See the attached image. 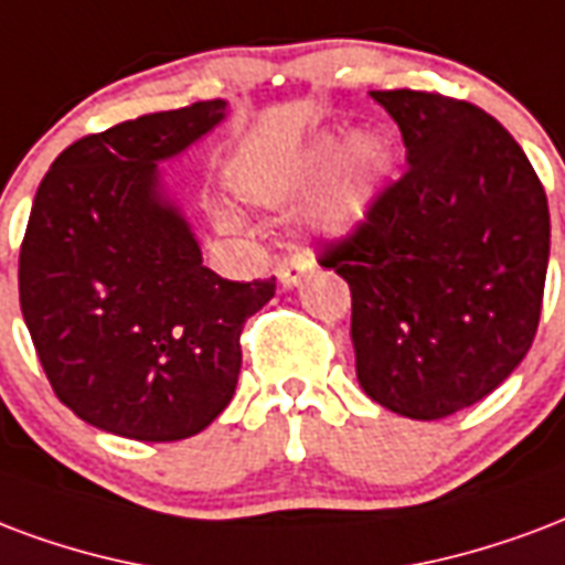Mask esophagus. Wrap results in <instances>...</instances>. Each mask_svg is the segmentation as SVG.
Masks as SVG:
<instances>
[{"label": "esophagus", "mask_w": 565, "mask_h": 565, "mask_svg": "<svg viewBox=\"0 0 565 565\" xmlns=\"http://www.w3.org/2000/svg\"><path fill=\"white\" fill-rule=\"evenodd\" d=\"M315 269V263L311 260H290V263H281L278 266V281H281V287H287V290H294V287H299V284L305 281V275Z\"/></svg>", "instance_id": "34e87169"}]
</instances>
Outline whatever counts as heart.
I'll return each mask as SVG.
<instances>
[{
	"label": "heart",
	"mask_w": 565,
	"mask_h": 565,
	"mask_svg": "<svg viewBox=\"0 0 565 565\" xmlns=\"http://www.w3.org/2000/svg\"><path fill=\"white\" fill-rule=\"evenodd\" d=\"M392 164H395V149L386 134L359 131L344 140V134L326 131L305 146L294 173L284 182V191L305 194L329 179V185L317 200L311 224L329 239H347L371 218L380 191L392 173ZM221 224L233 230L236 215L221 212Z\"/></svg>",
	"instance_id": "heart-1"
}]
</instances>
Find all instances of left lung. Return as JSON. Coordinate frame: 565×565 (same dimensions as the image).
Segmentation results:
<instances>
[{"label":"left lung","instance_id":"1","mask_svg":"<svg viewBox=\"0 0 565 565\" xmlns=\"http://www.w3.org/2000/svg\"><path fill=\"white\" fill-rule=\"evenodd\" d=\"M407 173L356 236L326 250L353 294L359 386L407 419L491 395L536 335L551 254L545 188L494 116L431 92H371Z\"/></svg>","mask_w":565,"mask_h":565}]
</instances>
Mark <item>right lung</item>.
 <instances>
[{
	"label": "right lung",
	"mask_w": 565,
	"mask_h": 565,
	"mask_svg": "<svg viewBox=\"0 0 565 565\" xmlns=\"http://www.w3.org/2000/svg\"><path fill=\"white\" fill-rule=\"evenodd\" d=\"M227 102L146 113L71 143L41 179L20 248V308L56 398L107 434L170 443L236 392L239 332L275 278L239 284L203 250L161 164Z\"/></svg>",
	"instance_id": "add662e5"
}]
</instances>
